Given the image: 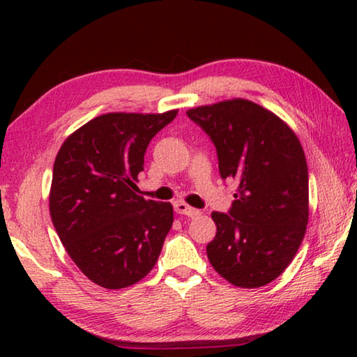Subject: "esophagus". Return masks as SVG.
<instances>
[{
    "mask_svg": "<svg viewBox=\"0 0 357 357\" xmlns=\"http://www.w3.org/2000/svg\"><path fill=\"white\" fill-rule=\"evenodd\" d=\"M174 211H176L178 214H183V215H187V217H197L200 215V209H195L189 206V204H185L184 202H176L174 203Z\"/></svg>",
    "mask_w": 357,
    "mask_h": 357,
    "instance_id": "obj_1",
    "label": "esophagus"
}]
</instances>
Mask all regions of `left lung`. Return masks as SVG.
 Segmentation results:
<instances>
[{"instance_id": "1", "label": "left lung", "mask_w": 357, "mask_h": 357, "mask_svg": "<svg viewBox=\"0 0 357 357\" xmlns=\"http://www.w3.org/2000/svg\"><path fill=\"white\" fill-rule=\"evenodd\" d=\"M214 143L222 179L238 185L228 213L214 211L213 268L241 288L277 279L291 263L309 222V170L294 132L245 99L187 112Z\"/></svg>"}]
</instances>
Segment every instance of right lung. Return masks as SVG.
Instances as JSON below:
<instances>
[{
    "instance_id": "1",
    "label": "right lung",
    "mask_w": 357,
    "mask_h": 357,
    "mask_svg": "<svg viewBox=\"0 0 357 357\" xmlns=\"http://www.w3.org/2000/svg\"><path fill=\"white\" fill-rule=\"evenodd\" d=\"M107 113L63 143L50 215L66 252L96 285L126 288L154 268L173 225L170 203L135 193L149 142L176 116Z\"/></svg>"
}]
</instances>
